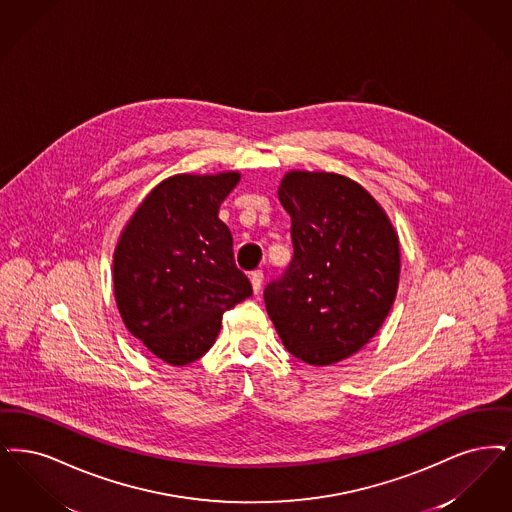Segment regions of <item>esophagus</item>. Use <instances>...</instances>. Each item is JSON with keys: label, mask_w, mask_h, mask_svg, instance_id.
Returning a JSON list of instances; mask_svg holds the SVG:
<instances>
[{"label": "esophagus", "mask_w": 512, "mask_h": 512, "mask_svg": "<svg viewBox=\"0 0 512 512\" xmlns=\"http://www.w3.org/2000/svg\"><path fill=\"white\" fill-rule=\"evenodd\" d=\"M262 281H264V273L262 271H252L250 273V285H252L254 294H258L262 290Z\"/></svg>", "instance_id": "obj_1"}]
</instances>
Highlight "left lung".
Here are the masks:
<instances>
[{"instance_id":"obj_1","label":"left lung","mask_w":512,"mask_h":512,"mask_svg":"<svg viewBox=\"0 0 512 512\" xmlns=\"http://www.w3.org/2000/svg\"><path fill=\"white\" fill-rule=\"evenodd\" d=\"M294 256L267 285V315L290 354L333 365L382 327L400 285V237L377 199L334 172L290 170L279 185Z\"/></svg>"}]
</instances>
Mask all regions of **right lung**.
<instances>
[{
	"instance_id": "add662e5",
	"label": "right lung",
	"mask_w": 512,
	"mask_h": 512,
	"mask_svg": "<svg viewBox=\"0 0 512 512\" xmlns=\"http://www.w3.org/2000/svg\"><path fill=\"white\" fill-rule=\"evenodd\" d=\"M241 172L176 174L156 185L124 225L112 256L120 317L170 365L204 356L223 313L252 294L235 266L231 231L218 218Z\"/></svg>"
}]
</instances>
